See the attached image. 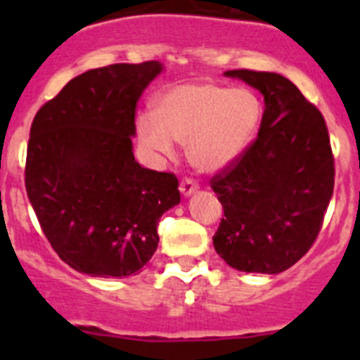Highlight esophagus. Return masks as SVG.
<instances>
[{
  "instance_id": "1",
  "label": "esophagus",
  "mask_w": 360,
  "mask_h": 360,
  "mask_svg": "<svg viewBox=\"0 0 360 360\" xmlns=\"http://www.w3.org/2000/svg\"><path fill=\"white\" fill-rule=\"evenodd\" d=\"M198 189V184L195 182V180H193V178H184L182 182H180V193H182L184 196H189V195H193V193H195V191Z\"/></svg>"
}]
</instances>
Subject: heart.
Masks as SVG:
<instances>
[{
  "mask_svg": "<svg viewBox=\"0 0 360 360\" xmlns=\"http://www.w3.org/2000/svg\"><path fill=\"white\" fill-rule=\"evenodd\" d=\"M259 103L245 88L189 82L165 91L155 113L136 117V136L149 151L171 157L174 141L187 144L203 171L231 164L249 146L259 122Z\"/></svg>",
  "mask_w": 360,
  "mask_h": 360,
  "instance_id": "b5f03b06",
  "label": "heart"
}]
</instances>
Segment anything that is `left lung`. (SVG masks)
<instances>
[{
    "mask_svg": "<svg viewBox=\"0 0 360 360\" xmlns=\"http://www.w3.org/2000/svg\"><path fill=\"white\" fill-rule=\"evenodd\" d=\"M225 75L262 91L265 111L256 139L209 182L224 205L212 243L232 269L278 274L310 250L323 227L335 182L328 128L279 73Z\"/></svg>",
    "mask_w": 360,
    "mask_h": 360,
    "instance_id": "1",
    "label": "left lung"
}]
</instances>
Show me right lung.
Listing matches in <instances>:
<instances>
[{"label":"right lung","mask_w":360,"mask_h":360,"mask_svg":"<svg viewBox=\"0 0 360 360\" xmlns=\"http://www.w3.org/2000/svg\"><path fill=\"white\" fill-rule=\"evenodd\" d=\"M158 61L117 63L66 82L34 117L25 187L63 262L95 278L142 269L162 214L180 203L178 178L142 167L131 151L135 113Z\"/></svg>","instance_id":"right-lung-1"}]
</instances>
